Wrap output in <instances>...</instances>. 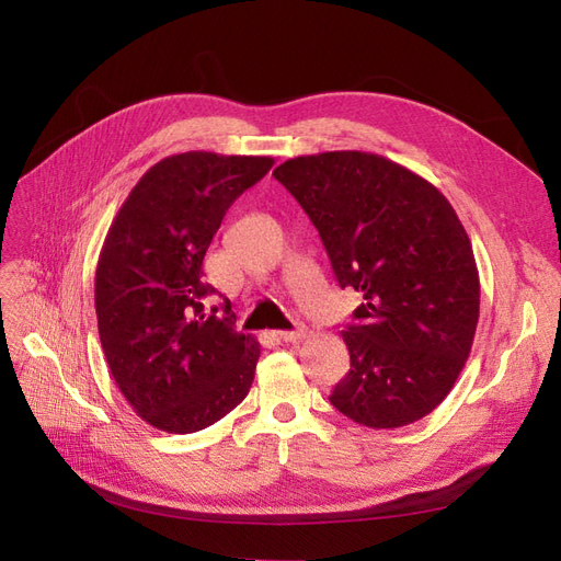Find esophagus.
<instances>
[{"label": "esophagus", "instance_id": "1", "mask_svg": "<svg viewBox=\"0 0 561 561\" xmlns=\"http://www.w3.org/2000/svg\"><path fill=\"white\" fill-rule=\"evenodd\" d=\"M304 336H307V332H304L301 328L293 330V332H278L280 342H287V344H295V342H299V339H304Z\"/></svg>", "mask_w": 561, "mask_h": 561}]
</instances>
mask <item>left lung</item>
<instances>
[{"label":"left lung","mask_w":561,"mask_h":561,"mask_svg":"<svg viewBox=\"0 0 561 561\" xmlns=\"http://www.w3.org/2000/svg\"><path fill=\"white\" fill-rule=\"evenodd\" d=\"M274 178L311 217L342 287L363 295L330 402L367 428L428 416L454 388L480 318V274L445 194L369 151H322Z\"/></svg>","instance_id":"8db88e82"}]
</instances>
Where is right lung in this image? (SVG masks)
Masks as SVG:
<instances>
[{
  "label": "right lung",
  "instance_id": "right-lung-1",
  "mask_svg": "<svg viewBox=\"0 0 561 561\" xmlns=\"http://www.w3.org/2000/svg\"><path fill=\"white\" fill-rule=\"evenodd\" d=\"M274 165L271 157L184 151L133 186L95 268L98 332L133 412L165 433H196L241 404L260 342L206 311L215 287L203 257L231 203Z\"/></svg>",
  "mask_w": 561,
  "mask_h": 561
}]
</instances>
